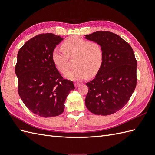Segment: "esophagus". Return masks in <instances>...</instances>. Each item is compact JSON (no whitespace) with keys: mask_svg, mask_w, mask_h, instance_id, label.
<instances>
[{"mask_svg":"<svg viewBox=\"0 0 155 155\" xmlns=\"http://www.w3.org/2000/svg\"><path fill=\"white\" fill-rule=\"evenodd\" d=\"M80 85H81V83H79V82H76V83H74V85H75V87H76V88L79 87V86H80Z\"/></svg>","mask_w":155,"mask_h":155,"instance_id":"obj_1","label":"esophagus"}]
</instances>
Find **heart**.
Instances as JSON below:
<instances>
[{"label": "heart", "mask_w": 155, "mask_h": 155, "mask_svg": "<svg viewBox=\"0 0 155 155\" xmlns=\"http://www.w3.org/2000/svg\"><path fill=\"white\" fill-rule=\"evenodd\" d=\"M76 57V68L66 72L69 58ZM51 59L55 67L70 80L86 79L99 72L104 59V51L96 42H90L78 36H71L65 40L62 47L56 46L51 51Z\"/></svg>", "instance_id": "b5f03b06"}]
</instances>
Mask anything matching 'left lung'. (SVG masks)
Here are the masks:
<instances>
[{"mask_svg":"<svg viewBox=\"0 0 155 155\" xmlns=\"http://www.w3.org/2000/svg\"><path fill=\"white\" fill-rule=\"evenodd\" d=\"M99 43L104 51L102 66L96 78L87 83L88 110L96 115H110L126 105L137 86V61L130 45L108 31L86 35Z\"/></svg>","mask_w":155,"mask_h":155,"instance_id":"left-lung-1","label":"left lung"}]
</instances>
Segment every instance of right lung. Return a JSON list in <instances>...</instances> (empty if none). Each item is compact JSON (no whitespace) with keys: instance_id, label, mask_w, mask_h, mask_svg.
Returning a JSON list of instances; mask_svg holds the SVG:
<instances>
[{"instance_id":"obj_1","label":"right lung","mask_w":155,"mask_h":155,"mask_svg":"<svg viewBox=\"0 0 155 155\" xmlns=\"http://www.w3.org/2000/svg\"><path fill=\"white\" fill-rule=\"evenodd\" d=\"M63 39L51 33L39 34L25 43L17 54L18 95L28 109L44 118L62 114L65 100L75 88L51 59V51Z\"/></svg>"}]
</instances>
